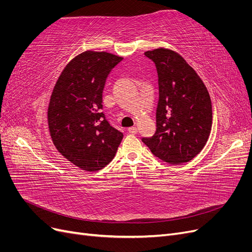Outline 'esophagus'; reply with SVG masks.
Here are the masks:
<instances>
[{"mask_svg": "<svg viewBox=\"0 0 252 252\" xmlns=\"http://www.w3.org/2000/svg\"><path fill=\"white\" fill-rule=\"evenodd\" d=\"M128 131H129V133L135 134V133H138V128H136V127H130V128H128Z\"/></svg>", "mask_w": 252, "mask_h": 252, "instance_id": "esophagus-1", "label": "esophagus"}]
</instances>
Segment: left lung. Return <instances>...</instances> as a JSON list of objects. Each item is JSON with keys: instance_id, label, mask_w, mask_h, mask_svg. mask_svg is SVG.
I'll return each instance as SVG.
<instances>
[{"instance_id": "1", "label": "left lung", "mask_w": 252, "mask_h": 252, "mask_svg": "<svg viewBox=\"0 0 252 252\" xmlns=\"http://www.w3.org/2000/svg\"><path fill=\"white\" fill-rule=\"evenodd\" d=\"M158 78L157 130L142 141L162 161L189 162L207 143L212 126L211 100L201 78L179 53L166 48L145 52Z\"/></svg>"}]
</instances>
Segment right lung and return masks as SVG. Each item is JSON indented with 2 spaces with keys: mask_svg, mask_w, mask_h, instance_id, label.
I'll list each match as a JSON object with an SVG mask.
<instances>
[{
  "mask_svg": "<svg viewBox=\"0 0 252 252\" xmlns=\"http://www.w3.org/2000/svg\"><path fill=\"white\" fill-rule=\"evenodd\" d=\"M123 60L106 51H85L59 77L48 106V127L56 148L83 170H100L117 154L123 133L106 120V79Z\"/></svg>",
  "mask_w": 252,
  "mask_h": 252,
  "instance_id": "obj_1",
  "label": "right lung"
}]
</instances>
